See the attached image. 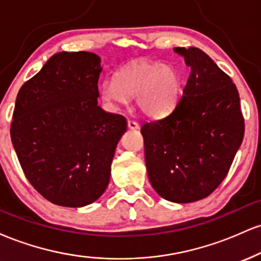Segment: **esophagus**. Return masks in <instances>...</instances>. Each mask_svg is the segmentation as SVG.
<instances>
[{
    "mask_svg": "<svg viewBox=\"0 0 261 261\" xmlns=\"http://www.w3.org/2000/svg\"><path fill=\"white\" fill-rule=\"evenodd\" d=\"M127 127L130 128V130H137V128L140 127L139 122L134 121V120H127Z\"/></svg>",
    "mask_w": 261,
    "mask_h": 261,
    "instance_id": "esophagus-1",
    "label": "esophagus"
}]
</instances>
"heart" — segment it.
I'll list each match as a JSON object with an SVG mask.
<instances>
[{"label": "heart", "instance_id": "1", "mask_svg": "<svg viewBox=\"0 0 261 261\" xmlns=\"http://www.w3.org/2000/svg\"><path fill=\"white\" fill-rule=\"evenodd\" d=\"M180 94V77L173 67L137 61L122 67L115 80L104 81L100 95L110 106L135 97L139 109L151 118H162L174 109Z\"/></svg>", "mask_w": 261, "mask_h": 261}]
</instances>
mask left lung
<instances>
[{"mask_svg": "<svg viewBox=\"0 0 261 261\" xmlns=\"http://www.w3.org/2000/svg\"><path fill=\"white\" fill-rule=\"evenodd\" d=\"M190 74L172 113L141 127L151 185L172 202L207 197L226 178L244 136L230 77L197 47H174Z\"/></svg>", "mask_w": 261, "mask_h": 261, "instance_id": "1", "label": "left lung"}]
</instances>
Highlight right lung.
I'll return each mask as SVG.
<instances>
[{"label": "right lung", "mask_w": 261, "mask_h": 261, "mask_svg": "<svg viewBox=\"0 0 261 261\" xmlns=\"http://www.w3.org/2000/svg\"><path fill=\"white\" fill-rule=\"evenodd\" d=\"M100 72L95 54L58 53L18 92L12 143L27 179L55 205H89L109 184L127 122L98 106Z\"/></svg>", "instance_id": "add662e5"}]
</instances>
